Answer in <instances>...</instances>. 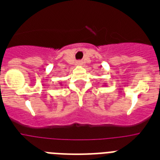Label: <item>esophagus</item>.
<instances>
[{
    "label": "esophagus",
    "mask_w": 160,
    "mask_h": 160,
    "mask_svg": "<svg viewBox=\"0 0 160 160\" xmlns=\"http://www.w3.org/2000/svg\"><path fill=\"white\" fill-rule=\"evenodd\" d=\"M76 64H77L78 65H81L83 64V63H82V61H80V60H79V61H77V62H76Z\"/></svg>",
    "instance_id": "esophagus-1"
}]
</instances>
